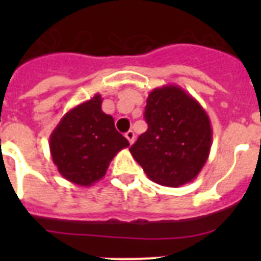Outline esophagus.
<instances>
[{
    "mask_svg": "<svg viewBox=\"0 0 261 261\" xmlns=\"http://www.w3.org/2000/svg\"><path fill=\"white\" fill-rule=\"evenodd\" d=\"M125 137H126V140L129 141V144H133V142H135L136 136H135V132H133V130H128V132L125 133Z\"/></svg>",
    "mask_w": 261,
    "mask_h": 261,
    "instance_id": "34e87169",
    "label": "esophagus"
}]
</instances>
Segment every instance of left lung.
Returning a JSON list of instances; mask_svg holds the SVG:
<instances>
[{
  "mask_svg": "<svg viewBox=\"0 0 261 261\" xmlns=\"http://www.w3.org/2000/svg\"><path fill=\"white\" fill-rule=\"evenodd\" d=\"M147 130L129 151L147 177L165 187L195 179L208 161L212 125L197 100L176 85L156 87L145 107Z\"/></svg>",
  "mask_w": 261,
  "mask_h": 261,
  "instance_id": "8db88e82",
  "label": "left lung"
}]
</instances>
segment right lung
<instances>
[{
    "instance_id": "add662e5",
    "label": "right lung",
    "mask_w": 261,
    "mask_h": 261,
    "mask_svg": "<svg viewBox=\"0 0 261 261\" xmlns=\"http://www.w3.org/2000/svg\"><path fill=\"white\" fill-rule=\"evenodd\" d=\"M102 96L68 111L49 137L53 163L66 180L90 187L106 175L111 161L129 142L102 111Z\"/></svg>"
}]
</instances>
